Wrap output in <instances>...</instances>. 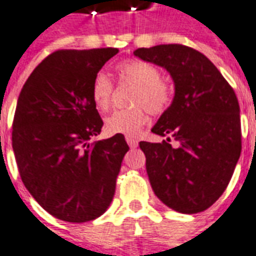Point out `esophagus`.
<instances>
[{"label": "esophagus", "mask_w": 256, "mask_h": 256, "mask_svg": "<svg viewBox=\"0 0 256 256\" xmlns=\"http://www.w3.org/2000/svg\"><path fill=\"white\" fill-rule=\"evenodd\" d=\"M126 141H128V144L130 148H136V146H138V141L136 140L134 137H126Z\"/></svg>", "instance_id": "esophagus-1"}]
</instances>
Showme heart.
Wrapping results in <instances>:
<instances>
[{"label":"heart","instance_id":"1","mask_svg":"<svg viewBox=\"0 0 256 256\" xmlns=\"http://www.w3.org/2000/svg\"><path fill=\"white\" fill-rule=\"evenodd\" d=\"M116 76L120 84L136 87L132 105L133 110H115L105 119V130L110 134L137 136L148 122V112L159 116L168 110L173 100L169 83L160 78L159 69L152 64L141 60H128L118 64ZM114 84L102 73H98L91 83V100L100 112L110 108Z\"/></svg>","mask_w":256,"mask_h":256}]
</instances>
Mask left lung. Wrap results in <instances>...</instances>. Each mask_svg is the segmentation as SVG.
I'll use <instances>...</instances> for the list:
<instances>
[{"label":"left lung","mask_w":256,"mask_h":256,"mask_svg":"<svg viewBox=\"0 0 256 256\" xmlns=\"http://www.w3.org/2000/svg\"><path fill=\"white\" fill-rule=\"evenodd\" d=\"M134 55L165 68L174 98L152 133L140 141L155 196L180 214L208 209L224 192L241 154L240 105L233 87L210 60L182 44L138 48ZM179 142L173 148L170 140Z\"/></svg>","instance_id":"obj_1"}]
</instances>
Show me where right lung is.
<instances>
[{"mask_svg":"<svg viewBox=\"0 0 256 256\" xmlns=\"http://www.w3.org/2000/svg\"><path fill=\"white\" fill-rule=\"evenodd\" d=\"M118 48L60 50L26 80L12 123V148L24 187L60 220H94L108 209L128 146L123 134L91 141L102 119L91 83Z\"/></svg>","mask_w":256,"mask_h":256,"instance_id":"1","label":"right lung"}]
</instances>
